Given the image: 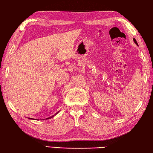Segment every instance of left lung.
<instances>
[{
  "mask_svg": "<svg viewBox=\"0 0 153 153\" xmlns=\"http://www.w3.org/2000/svg\"><path fill=\"white\" fill-rule=\"evenodd\" d=\"M133 40H134V43H135L137 45V46H138V44H137V41H136V40H135V39H133Z\"/></svg>",
  "mask_w": 153,
  "mask_h": 153,
  "instance_id": "obj_1",
  "label": "left lung"
}]
</instances>
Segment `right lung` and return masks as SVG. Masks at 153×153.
<instances>
[{"label":"right lung","mask_w":153,"mask_h":153,"mask_svg":"<svg viewBox=\"0 0 153 153\" xmlns=\"http://www.w3.org/2000/svg\"><path fill=\"white\" fill-rule=\"evenodd\" d=\"M48 119H49V118H48Z\"/></svg>","instance_id":"right-lung-1"}]
</instances>
